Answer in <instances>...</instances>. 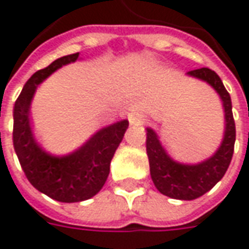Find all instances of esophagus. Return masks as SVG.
Listing matches in <instances>:
<instances>
[{
    "label": "esophagus",
    "mask_w": 249,
    "mask_h": 249,
    "mask_svg": "<svg viewBox=\"0 0 249 249\" xmlns=\"http://www.w3.org/2000/svg\"><path fill=\"white\" fill-rule=\"evenodd\" d=\"M129 122L131 124H139L144 122V115L141 112H131L129 115Z\"/></svg>",
    "instance_id": "34e87169"
}]
</instances>
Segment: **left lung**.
Returning a JSON list of instances; mask_svg holds the SVG:
<instances>
[{
    "label": "left lung",
    "mask_w": 249,
    "mask_h": 249,
    "mask_svg": "<svg viewBox=\"0 0 249 249\" xmlns=\"http://www.w3.org/2000/svg\"><path fill=\"white\" fill-rule=\"evenodd\" d=\"M187 76L208 83L219 94L225 109V134L216 152L199 163H181L172 158L162 147L158 134L147 129V155L149 172L158 191L163 196L191 201L208 193L225 176L234 152L235 124L231 112V98L223 82L212 69L201 68Z\"/></svg>",
    "instance_id": "left-lung-1"
}]
</instances>
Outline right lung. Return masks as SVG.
I'll use <instances>...</instances> for the list:
<instances>
[{
  "label": "right lung",
  "instance_id": "right-lung-1",
  "mask_svg": "<svg viewBox=\"0 0 249 249\" xmlns=\"http://www.w3.org/2000/svg\"><path fill=\"white\" fill-rule=\"evenodd\" d=\"M77 59L79 53L66 55L37 71L26 82L14 107V148L27 180L40 193L69 204L86 201L104 187L110 160L129 127L126 119L102 127L82 147L66 155H53L36 141L30 124V107L38 84Z\"/></svg>",
  "mask_w": 249,
  "mask_h": 249
}]
</instances>
